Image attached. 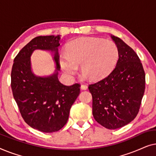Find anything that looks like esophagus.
Returning <instances> with one entry per match:
<instances>
[{"label":"esophagus","instance_id":"esophagus-1","mask_svg":"<svg viewBox=\"0 0 156 156\" xmlns=\"http://www.w3.org/2000/svg\"><path fill=\"white\" fill-rule=\"evenodd\" d=\"M88 88V87L87 86V85H84V84H82V86H81V89H82V90H86Z\"/></svg>","mask_w":156,"mask_h":156}]
</instances>
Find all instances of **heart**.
<instances>
[{
    "mask_svg": "<svg viewBox=\"0 0 156 156\" xmlns=\"http://www.w3.org/2000/svg\"><path fill=\"white\" fill-rule=\"evenodd\" d=\"M119 59V50L112 41L98 38L82 37L68 44L67 51L59 57L62 69L73 75L81 65L82 73L91 80H99L107 76Z\"/></svg>",
    "mask_w": 156,
    "mask_h": 156,
    "instance_id": "obj_1",
    "label": "heart"
}]
</instances>
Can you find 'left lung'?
Returning a JSON list of instances; mask_svg holds the SVG:
<instances>
[{
  "instance_id": "obj_1",
  "label": "left lung",
  "mask_w": 156,
  "mask_h": 156,
  "mask_svg": "<svg viewBox=\"0 0 156 156\" xmlns=\"http://www.w3.org/2000/svg\"><path fill=\"white\" fill-rule=\"evenodd\" d=\"M119 50L114 70L105 78L89 84L92 114L99 124L116 129L131 122L139 112L146 75L139 57L122 40L111 35Z\"/></svg>"
}]
</instances>
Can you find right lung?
<instances>
[{
	"mask_svg": "<svg viewBox=\"0 0 156 156\" xmlns=\"http://www.w3.org/2000/svg\"><path fill=\"white\" fill-rule=\"evenodd\" d=\"M59 40V35L35 37L15 57L12 67V91L21 116L30 126L44 133L59 131L67 123L80 93V84L66 86L58 80ZM35 49L54 53L56 69L52 76L37 77L31 72L30 57Z\"/></svg>",
	"mask_w": 156,
	"mask_h": 156,
	"instance_id": "add662e5",
	"label": "right lung"
}]
</instances>
